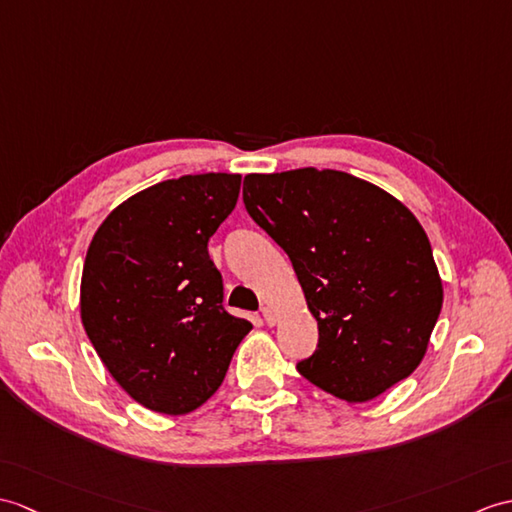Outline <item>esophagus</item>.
<instances>
[{
  "mask_svg": "<svg viewBox=\"0 0 512 512\" xmlns=\"http://www.w3.org/2000/svg\"><path fill=\"white\" fill-rule=\"evenodd\" d=\"M261 316H264L266 325H275L277 323V316H275V312L270 310V307H261Z\"/></svg>",
  "mask_w": 512,
  "mask_h": 512,
  "instance_id": "1",
  "label": "esophagus"
}]
</instances>
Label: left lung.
Instances as JSON below:
<instances>
[{"label":"left lung","mask_w":512,"mask_h":512,"mask_svg":"<svg viewBox=\"0 0 512 512\" xmlns=\"http://www.w3.org/2000/svg\"><path fill=\"white\" fill-rule=\"evenodd\" d=\"M244 207L288 253L318 320L299 373L349 403L406 379L427 351L443 283L419 220L384 189L338 170L244 176Z\"/></svg>","instance_id":"1"}]
</instances>
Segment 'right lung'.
Segmentation results:
<instances>
[{"instance_id": "right-lung-1", "label": "right lung", "mask_w": 512, "mask_h": 512, "mask_svg": "<svg viewBox=\"0 0 512 512\" xmlns=\"http://www.w3.org/2000/svg\"><path fill=\"white\" fill-rule=\"evenodd\" d=\"M240 183V174L209 172L152 185L113 209L89 244L82 325L115 382L148 410L202 406L253 329L224 310L207 251Z\"/></svg>"}]
</instances>
